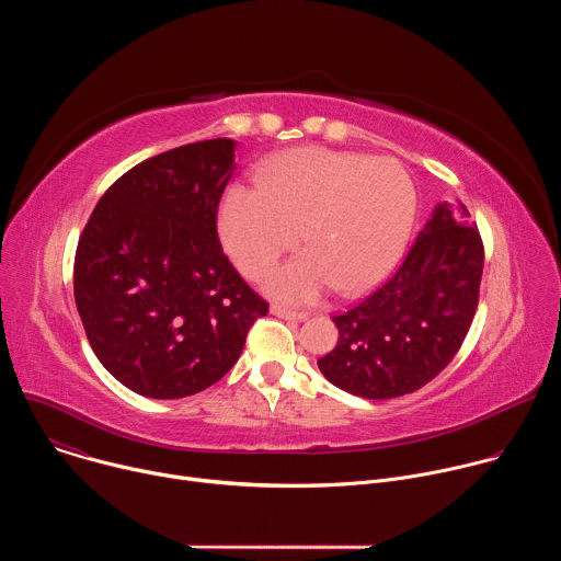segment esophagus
Wrapping results in <instances>:
<instances>
[{"label":"esophagus","instance_id":"1","mask_svg":"<svg viewBox=\"0 0 561 561\" xmlns=\"http://www.w3.org/2000/svg\"><path fill=\"white\" fill-rule=\"evenodd\" d=\"M271 312L277 314V317H282V319H297V322H301V319L308 317V312H304V310H293V308L282 306V304H273V306H271Z\"/></svg>","mask_w":561,"mask_h":561}]
</instances>
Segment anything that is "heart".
Here are the masks:
<instances>
[{
    "mask_svg": "<svg viewBox=\"0 0 561 561\" xmlns=\"http://www.w3.org/2000/svg\"><path fill=\"white\" fill-rule=\"evenodd\" d=\"M413 215L415 186L394 159L304 146L264 162L257 188L226 193L221 234L242 273L260 277L301 228L308 251L275 271L268 288L308 301L333 284L344 295L377 284L402 253Z\"/></svg>",
    "mask_w": 561,
    "mask_h": 561,
    "instance_id": "obj_1",
    "label": "heart"
}]
</instances>
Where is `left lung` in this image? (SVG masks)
<instances>
[{
  "mask_svg": "<svg viewBox=\"0 0 561 561\" xmlns=\"http://www.w3.org/2000/svg\"><path fill=\"white\" fill-rule=\"evenodd\" d=\"M484 242L463 204L442 202L404 262L335 314L337 346L317 359L337 388L366 399L420 390L457 355L477 310Z\"/></svg>",
  "mask_w": 561,
  "mask_h": 561,
  "instance_id": "obj_1",
  "label": "left lung"
}]
</instances>
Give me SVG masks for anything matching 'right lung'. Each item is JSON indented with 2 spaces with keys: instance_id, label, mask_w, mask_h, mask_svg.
Returning a JSON list of instances; mask_svg holds the SVG:
<instances>
[{
  "instance_id": "add662e5",
  "label": "right lung",
  "mask_w": 561,
  "mask_h": 561,
  "mask_svg": "<svg viewBox=\"0 0 561 561\" xmlns=\"http://www.w3.org/2000/svg\"><path fill=\"white\" fill-rule=\"evenodd\" d=\"M234 171L226 137L159 152L102 195L79 234V317L102 366L137 394L213 386L268 312L219 244L217 208Z\"/></svg>"
}]
</instances>
